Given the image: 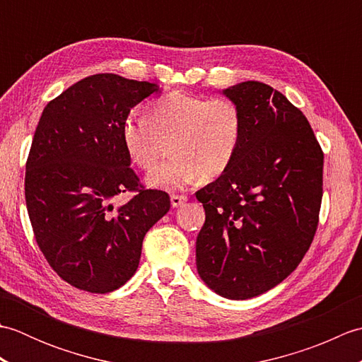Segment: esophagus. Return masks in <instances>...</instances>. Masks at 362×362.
Wrapping results in <instances>:
<instances>
[{
  "label": "esophagus",
  "instance_id": "1",
  "mask_svg": "<svg viewBox=\"0 0 362 362\" xmlns=\"http://www.w3.org/2000/svg\"><path fill=\"white\" fill-rule=\"evenodd\" d=\"M187 201H188V197L183 196V194H173V196H171V205L174 206V209H177V206L183 205Z\"/></svg>",
  "mask_w": 362,
  "mask_h": 362
}]
</instances>
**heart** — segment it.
Segmentation results:
<instances>
[{
    "instance_id": "b5f03b06",
    "label": "heart",
    "mask_w": 362,
    "mask_h": 362,
    "mask_svg": "<svg viewBox=\"0 0 362 362\" xmlns=\"http://www.w3.org/2000/svg\"><path fill=\"white\" fill-rule=\"evenodd\" d=\"M243 135V113L228 98L171 91L146 107L144 118L129 117L121 140L129 158L148 171L165 152L171 153L152 169L146 183L177 189L202 179H214L232 163Z\"/></svg>"
}]
</instances>
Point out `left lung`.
Returning a JSON list of instances; mask_svg holds the SVG:
<instances>
[{"instance_id": "obj_1", "label": "left lung", "mask_w": 362, "mask_h": 362, "mask_svg": "<svg viewBox=\"0 0 362 362\" xmlns=\"http://www.w3.org/2000/svg\"><path fill=\"white\" fill-rule=\"evenodd\" d=\"M243 113L232 163L199 189L205 224L196 266L216 294L245 300L281 283L308 252L319 224L324 152L305 115L263 82L222 91Z\"/></svg>"}]
</instances>
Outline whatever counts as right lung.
Wrapping results in <instances>:
<instances>
[{
	"label": "right lung",
	"mask_w": 362,
	"mask_h": 362,
	"mask_svg": "<svg viewBox=\"0 0 362 362\" xmlns=\"http://www.w3.org/2000/svg\"><path fill=\"white\" fill-rule=\"evenodd\" d=\"M157 83L93 74L48 103L26 161L25 196L35 241L71 286L105 294L136 271L143 238L169 211L130 168L121 124ZM136 196L114 202L122 192Z\"/></svg>",
	"instance_id": "right-lung-1"
}]
</instances>
